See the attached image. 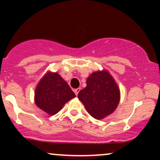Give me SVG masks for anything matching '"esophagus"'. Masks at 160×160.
Returning <instances> with one entry per match:
<instances>
[{
  "label": "esophagus",
  "instance_id": "34e87169",
  "mask_svg": "<svg viewBox=\"0 0 160 160\" xmlns=\"http://www.w3.org/2000/svg\"><path fill=\"white\" fill-rule=\"evenodd\" d=\"M80 88H78V89H74V92L75 94H76V95H78V93H79V92H80Z\"/></svg>",
  "mask_w": 160,
  "mask_h": 160
}]
</instances>
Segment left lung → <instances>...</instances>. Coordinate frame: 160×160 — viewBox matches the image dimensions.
<instances>
[{
	"label": "left lung",
	"instance_id": "left-lung-1",
	"mask_svg": "<svg viewBox=\"0 0 160 160\" xmlns=\"http://www.w3.org/2000/svg\"><path fill=\"white\" fill-rule=\"evenodd\" d=\"M78 98L86 111L97 120L115 111L120 102V90L106 71L92 73L86 80V87L79 92Z\"/></svg>",
	"mask_w": 160,
	"mask_h": 160
}]
</instances>
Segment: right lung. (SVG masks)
Returning a JSON list of instances; mask_svg holds the SVG:
<instances>
[{
    "mask_svg": "<svg viewBox=\"0 0 160 160\" xmlns=\"http://www.w3.org/2000/svg\"><path fill=\"white\" fill-rule=\"evenodd\" d=\"M76 96L68 84L57 73H49L38 83L35 103L50 115L61 111L63 105Z\"/></svg>",
    "mask_w": 160,
    "mask_h": 160,
    "instance_id": "right-lung-1",
    "label": "right lung"
}]
</instances>
